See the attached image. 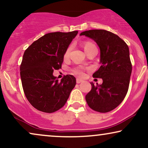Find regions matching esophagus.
<instances>
[{"mask_svg":"<svg viewBox=\"0 0 148 148\" xmlns=\"http://www.w3.org/2000/svg\"><path fill=\"white\" fill-rule=\"evenodd\" d=\"M76 82H77V84H80L81 82H82V80L80 79H79V78H77Z\"/></svg>","mask_w":148,"mask_h":148,"instance_id":"esophagus-1","label":"esophagus"}]
</instances>
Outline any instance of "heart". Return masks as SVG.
Returning <instances> with one entry per match:
<instances>
[{"instance_id":"b5f03b06","label":"heart","mask_w":148,"mask_h":148,"mask_svg":"<svg viewBox=\"0 0 148 148\" xmlns=\"http://www.w3.org/2000/svg\"><path fill=\"white\" fill-rule=\"evenodd\" d=\"M83 46H84V50H85L86 53H87L88 51L90 50V49L92 48V47H96L95 44L91 43V42H90V41L85 42V43H84ZM71 49V47H69L68 48L66 49V51H65L64 54V59L68 58L69 56ZM72 72H73V73H74L75 75H77L79 77H82L84 75V69L82 68H78V67L77 68H74L73 69H72Z\"/></svg>"}]
</instances>
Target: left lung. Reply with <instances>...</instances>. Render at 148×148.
Wrapping results in <instances>:
<instances>
[{
    "instance_id": "1",
    "label": "left lung",
    "mask_w": 148,
    "mask_h": 148,
    "mask_svg": "<svg viewBox=\"0 0 148 148\" xmlns=\"http://www.w3.org/2000/svg\"><path fill=\"white\" fill-rule=\"evenodd\" d=\"M80 35L91 38L101 51V66L93 77L102 78L103 84L94 85L86 96V101L92 109L107 113L116 108L122 102L130 83L132 72L129 49L118 35L105 30H90Z\"/></svg>"
}]
</instances>
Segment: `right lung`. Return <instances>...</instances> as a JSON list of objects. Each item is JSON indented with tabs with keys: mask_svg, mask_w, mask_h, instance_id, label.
Returning <instances> with one entry per match:
<instances>
[{
	"mask_svg": "<svg viewBox=\"0 0 148 148\" xmlns=\"http://www.w3.org/2000/svg\"><path fill=\"white\" fill-rule=\"evenodd\" d=\"M78 31L47 33L24 51L20 64L22 88L26 99L37 110L53 113L64 106L76 84L66 75L58 82L53 70L61 69L64 54Z\"/></svg>",
	"mask_w": 148,
	"mask_h": 148,
	"instance_id": "right-lung-1",
	"label": "right lung"
}]
</instances>
